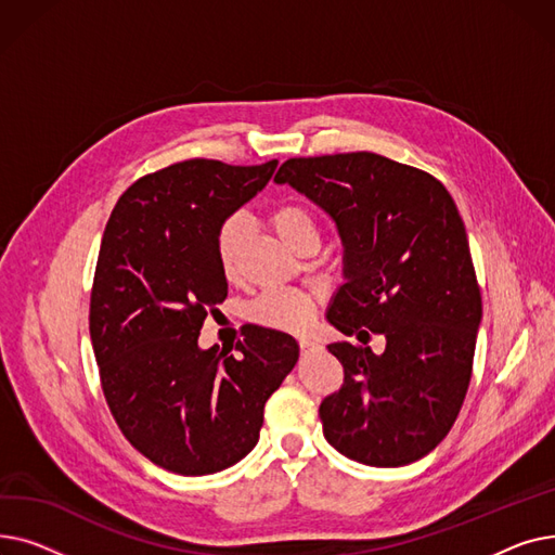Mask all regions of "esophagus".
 Masks as SVG:
<instances>
[{
	"label": "esophagus",
	"mask_w": 555,
	"mask_h": 555,
	"mask_svg": "<svg viewBox=\"0 0 555 555\" xmlns=\"http://www.w3.org/2000/svg\"><path fill=\"white\" fill-rule=\"evenodd\" d=\"M299 348H301V353H308V351H312V348H317V344L310 339H299Z\"/></svg>",
	"instance_id": "1"
}]
</instances>
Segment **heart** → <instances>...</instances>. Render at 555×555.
Here are the masks:
<instances>
[{
  "mask_svg": "<svg viewBox=\"0 0 555 555\" xmlns=\"http://www.w3.org/2000/svg\"><path fill=\"white\" fill-rule=\"evenodd\" d=\"M268 222L276 236L295 251L319 245V227L312 214L301 207V204H281V207L270 211ZM245 243L247 227L238 216H231L218 224L214 233V254L224 279L238 276ZM314 308L317 297L310 293H299V289H272V293L260 295L251 304L249 314L260 326L301 333L312 324Z\"/></svg>",
  "mask_w": 555,
  "mask_h": 555,
  "instance_id": "obj_1",
  "label": "heart"
}]
</instances>
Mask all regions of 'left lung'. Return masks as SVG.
I'll return each mask as SVG.
<instances>
[{"mask_svg": "<svg viewBox=\"0 0 555 555\" xmlns=\"http://www.w3.org/2000/svg\"><path fill=\"white\" fill-rule=\"evenodd\" d=\"M274 182L319 204L337 224L344 279L328 322L351 341L328 344L344 385L319 404L326 441L375 468L414 463L454 425L470 385L481 293L468 233L429 172L375 153L287 159Z\"/></svg>", "mask_w": 555, "mask_h": 555, "instance_id": "8db88e82", "label": "left lung"}]
</instances>
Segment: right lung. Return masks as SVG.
I'll use <instances>...</instances> for the list:
<instances>
[{"label":"right lung","mask_w":555,"mask_h":555,"mask_svg":"<svg viewBox=\"0 0 555 555\" xmlns=\"http://www.w3.org/2000/svg\"><path fill=\"white\" fill-rule=\"evenodd\" d=\"M276 164L178 162L137 180L105 224L90 299L101 387L126 439L168 473L211 475L249 454L299 360L293 335L254 324L236 354L197 346L227 299L214 233Z\"/></svg>","instance_id":"obj_1"}]
</instances>
